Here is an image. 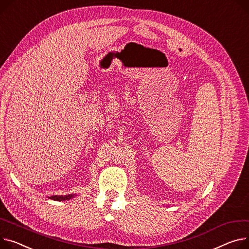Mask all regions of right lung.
Masks as SVG:
<instances>
[{
    "mask_svg": "<svg viewBox=\"0 0 249 249\" xmlns=\"http://www.w3.org/2000/svg\"><path fill=\"white\" fill-rule=\"evenodd\" d=\"M75 196V194H68V195H53V196H50L48 198L55 201H63V200H69L71 198H73Z\"/></svg>",
    "mask_w": 249,
    "mask_h": 249,
    "instance_id": "1",
    "label": "right lung"
}]
</instances>
